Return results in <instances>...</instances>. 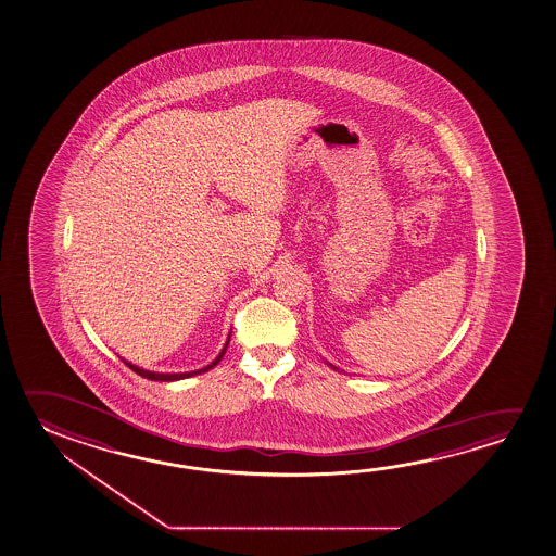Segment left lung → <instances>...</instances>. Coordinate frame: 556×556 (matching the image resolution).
<instances>
[{
	"label": "left lung",
	"instance_id": "8db88e82",
	"mask_svg": "<svg viewBox=\"0 0 556 556\" xmlns=\"http://www.w3.org/2000/svg\"><path fill=\"white\" fill-rule=\"evenodd\" d=\"M328 365H330V367H332V369L338 370V367H334V365H332V363H328Z\"/></svg>",
	"mask_w": 556,
	"mask_h": 556
}]
</instances>
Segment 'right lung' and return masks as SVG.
Listing matches in <instances>:
<instances>
[{
  "label": "right lung",
  "instance_id": "add662e5",
  "mask_svg": "<svg viewBox=\"0 0 556 556\" xmlns=\"http://www.w3.org/2000/svg\"><path fill=\"white\" fill-rule=\"evenodd\" d=\"M229 336H231V332H229ZM229 336L228 340H226V344H224V348H222V352L218 353V357H216V359H214L211 365L203 367V369L189 370V372H154V370L141 369V367H137V365H132V363L125 362V359H122V362H124L125 365L129 367V369L135 370L137 375L144 377V379L160 380V382H174V380L189 379V377H194V375H201V372L211 370L212 367H216V365L220 363L222 357H224V353H226V350H228Z\"/></svg>",
  "mask_w": 556,
  "mask_h": 556
}]
</instances>
